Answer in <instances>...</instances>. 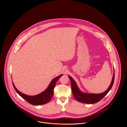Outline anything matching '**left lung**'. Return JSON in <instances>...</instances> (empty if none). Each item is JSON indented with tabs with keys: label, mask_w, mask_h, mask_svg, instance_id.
<instances>
[{
	"label": "left lung",
	"mask_w": 127,
	"mask_h": 127,
	"mask_svg": "<svg viewBox=\"0 0 127 127\" xmlns=\"http://www.w3.org/2000/svg\"><path fill=\"white\" fill-rule=\"evenodd\" d=\"M71 81V87L73 95L75 99L80 102L85 104H95L99 102L111 90L114 80V72L113 74V77L111 84L109 88L105 92L100 94H93V93H84L82 92L78 88L76 83L73 79L70 76H68Z\"/></svg>",
	"instance_id": "left-lung-1"
}]
</instances>
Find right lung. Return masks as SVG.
Instances as JSON below:
<instances>
[{
  "instance_id": "obj_1",
  "label": "right lung",
  "mask_w": 127,
  "mask_h": 127,
  "mask_svg": "<svg viewBox=\"0 0 127 127\" xmlns=\"http://www.w3.org/2000/svg\"><path fill=\"white\" fill-rule=\"evenodd\" d=\"M63 75L61 74L53 79L46 90L41 93L35 96H29L22 93L17 89L13 83V87L18 94L27 102L33 105H41L45 104L50 101L54 94V89L56 83L58 79Z\"/></svg>"
}]
</instances>
